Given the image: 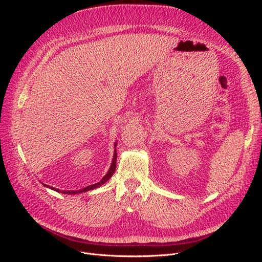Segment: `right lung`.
Returning <instances> with one entry per match:
<instances>
[{
  "label": "right lung",
  "instance_id": "1",
  "mask_svg": "<svg viewBox=\"0 0 262 262\" xmlns=\"http://www.w3.org/2000/svg\"><path fill=\"white\" fill-rule=\"evenodd\" d=\"M116 146H117V141L115 142V150H114V157H113V162H112V165H110V168L109 170L107 171L106 175L102 177L100 179V181H98L97 184H94V185H91V186H87L83 189H80V190H61L60 189H57V188H53V187H50L48 185H45L47 188H49L51 190H54V191L57 192H60V193H66V194H77V193H82V192H86V191H90V190H93V189H96L98 187H100L101 185H104L105 182H107L110 178H112V176L114 175L115 172V169H116V162H117V150H116ZM43 185V184H42Z\"/></svg>",
  "mask_w": 262,
  "mask_h": 262
}]
</instances>
